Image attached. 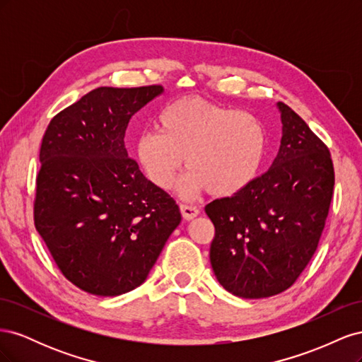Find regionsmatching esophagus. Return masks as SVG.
<instances>
[{"instance_id": "34e87169", "label": "esophagus", "mask_w": 362, "mask_h": 362, "mask_svg": "<svg viewBox=\"0 0 362 362\" xmlns=\"http://www.w3.org/2000/svg\"><path fill=\"white\" fill-rule=\"evenodd\" d=\"M180 208H181V214H182V217L185 218V221H192V218H194L196 216L199 214L198 206H194V205L181 204Z\"/></svg>"}]
</instances>
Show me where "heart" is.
Returning <instances> with one entry per match:
<instances>
[{
  "label": "heart",
  "mask_w": 362,
  "mask_h": 362,
  "mask_svg": "<svg viewBox=\"0 0 362 362\" xmlns=\"http://www.w3.org/2000/svg\"><path fill=\"white\" fill-rule=\"evenodd\" d=\"M158 131L141 133L136 156L141 170L157 187L168 190L184 166L182 198L208 190L231 198L258 177L266 156V129L247 112L187 96L169 104L158 116Z\"/></svg>",
  "instance_id": "b5f03b06"
}]
</instances>
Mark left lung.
Returning <instances> with one entry per match:
<instances>
[{
	"mask_svg": "<svg viewBox=\"0 0 362 362\" xmlns=\"http://www.w3.org/2000/svg\"><path fill=\"white\" fill-rule=\"evenodd\" d=\"M276 158L246 190L205 206L214 225L210 261L238 298H270L291 287L319 246L334 193L331 152L305 120L278 103Z\"/></svg>",
	"mask_w": 362,
	"mask_h": 362,
	"instance_id": "8db88e82",
	"label": "left lung"
}]
</instances>
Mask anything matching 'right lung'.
Returning a JSON list of instances; mask_svg holds the SVG:
<instances>
[{
	"label": "right lung",
	"mask_w": 362,
	"mask_h": 362,
	"mask_svg": "<svg viewBox=\"0 0 362 362\" xmlns=\"http://www.w3.org/2000/svg\"><path fill=\"white\" fill-rule=\"evenodd\" d=\"M161 86L98 87L49 122L40 146L35 225L78 288L119 296L144 284L181 222L177 202L128 157L129 119Z\"/></svg>",
	"instance_id": "1"
}]
</instances>
